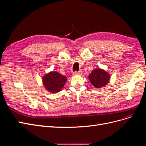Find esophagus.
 <instances>
[{
	"label": "esophagus",
	"instance_id": "obj_1",
	"mask_svg": "<svg viewBox=\"0 0 146 146\" xmlns=\"http://www.w3.org/2000/svg\"><path fill=\"white\" fill-rule=\"evenodd\" d=\"M82 71H75L74 72V75H82Z\"/></svg>",
	"mask_w": 146,
	"mask_h": 146
}]
</instances>
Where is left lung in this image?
Wrapping results in <instances>:
<instances>
[{
  "label": "left lung",
  "mask_w": 146,
  "mask_h": 146,
  "mask_svg": "<svg viewBox=\"0 0 146 146\" xmlns=\"http://www.w3.org/2000/svg\"><path fill=\"white\" fill-rule=\"evenodd\" d=\"M90 81L96 88L104 87L110 80V75L104 70L97 69L92 70L89 76Z\"/></svg>",
  "instance_id": "8db88e82"
}]
</instances>
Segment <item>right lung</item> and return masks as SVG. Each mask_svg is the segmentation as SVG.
Instances as JSON below:
<instances>
[{
    "label": "right lung",
    "mask_w": 146,
    "mask_h": 146,
    "mask_svg": "<svg viewBox=\"0 0 146 146\" xmlns=\"http://www.w3.org/2000/svg\"><path fill=\"white\" fill-rule=\"evenodd\" d=\"M67 78L56 72H51L43 77L42 82L46 89L52 93L62 90Z\"/></svg>",
    "instance_id": "add662e5"
}]
</instances>
